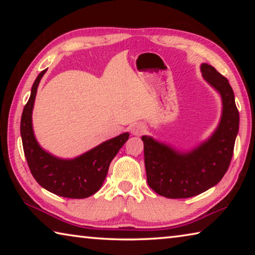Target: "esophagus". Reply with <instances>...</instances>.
Segmentation results:
<instances>
[{"instance_id": "esophagus-1", "label": "esophagus", "mask_w": 255, "mask_h": 255, "mask_svg": "<svg viewBox=\"0 0 255 255\" xmlns=\"http://www.w3.org/2000/svg\"><path fill=\"white\" fill-rule=\"evenodd\" d=\"M129 130L131 131L132 135L140 136V135H143V132L146 130V127L143 124H133V125H131L130 128H129Z\"/></svg>"}]
</instances>
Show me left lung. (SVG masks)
I'll return each instance as SVG.
<instances>
[{"mask_svg": "<svg viewBox=\"0 0 255 255\" xmlns=\"http://www.w3.org/2000/svg\"><path fill=\"white\" fill-rule=\"evenodd\" d=\"M204 79L221 93L223 115L218 128L208 140L189 153H180L153 138L143 136L147 182L159 196L171 199L190 198L217 184L230 166L240 115L228 80L215 68L202 64Z\"/></svg>", "mask_w": 255, "mask_h": 255, "instance_id": "obj_1", "label": "left lung"}]
</instances>
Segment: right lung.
I'll use <instances>...</instances> for the list:
<instances>
[{"mask_svg":"<svg viewBox=\"0 0 255 255\" xmlns=\"http://www.w3.org/2000/svg\"><path fill=\"white\" fill-rule=\"evenodd\" d=\"M46 71H42L34 81L21 117L24 156L34 180L42 188L60 197L83 199L101 188L111 161L127 141L129 133L125 132L107 140L74 159H60L45 152L34 138L31 114L37 88Z\"/></svg>","mask_w":255,"mask_h":255,"instance_id":"right-lung-1","label":"right lung"}]
</instances>
